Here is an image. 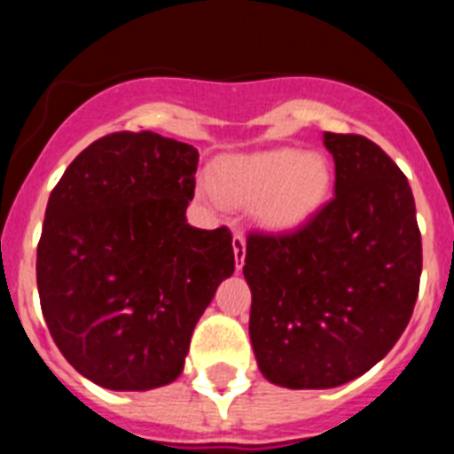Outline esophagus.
Listing matches in <instances>:
<instances>
[{
    "label": "esophagus",
    "mask_w": 454,
    "mask_h": 454,
    "mask_svg": "<svg viewBox=\"0 0 454 454\" xmlns=\"http://www.w3.org/2000/svg\"><path fill=\"white\" fill-rule=\"evenodd\" d=\"M231 246H234L236 270H240L243 263H246V236H243V231H236L234 239H231Z\"/></svg>",
    "instance_id": "obj_1"
}]
</instances>
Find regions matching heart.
Listing matches in <instances>:
<instances>
[{
  "instance_id": "b5f03b06",
  "label": "heart",
  "mask_w": 454,
  "mask_h": 454,
  "mask_svg": "<svg viewBox=\"0 0 454 454\" xmlns=\"http://www.w3.org/2000/svg\"><path fill=\"white\" fill-rule=\"evenodd\" d=\"M332 166L320 152L295 147L224 156L211 172V188L230 204L254 202L256 220L268 230H291L325 202Z\"/></svg>"
}]
</instances>
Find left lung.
<instances>
[{"label":"left lung","instance_id":"left-lung-1","mask_svg":"<svg viewBox=\"0 0 454 454\" xmlns=\"http://www.w3.org/2000/svg\"><path fill=\"white\" fill-rule=\"evenodd\" d=\"M334 198L284 234L250 231V339L263 377L332 388L371 371L419 298L423 246L407 177L359 134H325Z\"/></svg>","mask_w":454,"mask_h":454}]
</instances>
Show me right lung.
I'll use <instances>...</instances> for the list:
<instances>
[{
	"mask_svg": "<svg viewBox=\"0 0 454 454\" xmlns=\"http://www.w3.org/2000/svg\"><path fill=\"white\" fill-rule=\"evenodd\" d=\"M198 150L115 131L67 166L47 202L35 279L56 348L114 391L175 382L215 288L234 272L227 227L186 223Z\"/></svg>",
	"mask_w": 454,
	"mask_h": 454,
	"instance_id": "add662e5",
	"label": "right lung"
}]
</instances>
